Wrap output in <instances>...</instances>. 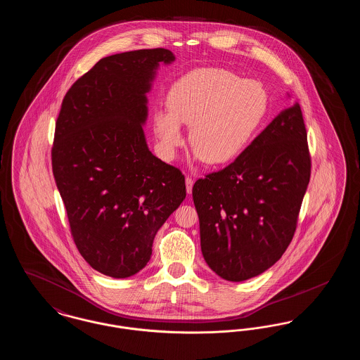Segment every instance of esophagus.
Returning a JSON list of instances; mask_svg holds the SVG:
<instances>
[{"label": "esophagus", "instance_id": "1", "mask_svg": "<svg viewBox=\"0 0 360 360\" xmlns=\"http://www.w3.org/2000/svg\"><path fill=\"white\" fill-rule=\"evenodd\" d=\"M193 184H194V179L190 178V176H186V191H188V194H191Z\"/></svg>", "mask_w": 360, "mask_h": 360}]
</instances>
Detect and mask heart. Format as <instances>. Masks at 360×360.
Here are the masks:
<instances>
[{
  "label": "heart",
  "instance_id": "obj_1",
  "mask_svg": "<svg viewBox=\"0 0 360 360\" xmlns=\"http://www.w3.org/2000/svg\"><path fill=\"white\" fill-rule=\"evenodd\" d=\"M169 110L154 113L159 150L172 159L190 127L193 159L219 166L235 160L254 140L269 108L264 87L223 69H198L184 75L167 94Z\"/></svg>",
  "mask_w": 360,
  "mask_h": 360
}]
</instances>
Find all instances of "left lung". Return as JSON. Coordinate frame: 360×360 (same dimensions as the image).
<instances>
[{"label": "left lung", "instance_id": "8db88e82", "mask_svg": "<svg viewBox=\"0 0 360 360\" xmlns=\"http://www.w3.org/2000/svg\"><path fill=\"white\" fill-rule=\"evenodd\" d=\"M309 179L307 129L294 103L233 163L194 184L201 251L210 270L241 282L274 266L294 236Z\"/></svg>", "mask_w": 360, "mask_h": 360}]
</instances>
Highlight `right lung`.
Returning a JSON list of instances; mask_svg holds the SVG:
<instances>
[{
    "label": "right lung",
    "mask_w": 360,
    "mask_h": 360,
    "mask_svg": "<svg viewBox=\"0 0 360 360\" xmlns=\"http://www.w3.org/2000/svg\"><path fill=\"white\" fill-rule=\"evenodd\" d=\"M170 50L103 58L70 87L55 127L52 172L78 251L128 278L151 259L159 228L186 197L185 176L148 148L147 93Z\"/></svg>",
    "instance_id": "obj_1"
}]
</instances>
